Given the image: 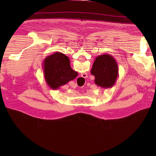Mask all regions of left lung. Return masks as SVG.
I'll return each instance as SVG.
<instances>
[{"label":"left lung","mask_w":156,"mask_h":156,"mask_svg":"<svg viewBox=\"0 0 156 156\" xmlns=\"http://www.w3.org/2000/svg\"><path fill=\"white\" fill-rule=\"evenodd\" d=\"M90 72L95 77L94 83L98 87L112 88L118 77V64L111 55H98L96 58Z\"/></svg>","instance_id":"1"}]
</instances>
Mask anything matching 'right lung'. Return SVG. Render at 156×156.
Masks as SVG:
<instances>
[{"instance_id":"add662e5","label":"right lung","mask_w":156,"mask_h":156,"mask_svg":"<svg viewBox=\"0 0 156 156\" xmlns=\"http://www.w3.org/2000/svg\"><path fill=\"white\" fill-rule=\"evenodd\" d=\"M69 63L68 57L61 52H55L45 58L43 63L44 77L51 89L58 90L78 76V72L73 70Z\"/></svg>"}]
</instances>
